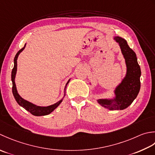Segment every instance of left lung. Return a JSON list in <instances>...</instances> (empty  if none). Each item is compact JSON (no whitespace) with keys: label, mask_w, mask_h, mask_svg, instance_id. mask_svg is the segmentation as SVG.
<instances>
[{"label":"left lung","mask_w":155,"mask_h":155,"mask_svg":"<svg viewBox=\"0 0 155 155\" xmlns=\"http://www.w3.org/2000/svg\"><path fill=\"white\" fill-rule=\"evenodd\" d=\"M114 39L120 47L125 59L127 71L125 78L116 88L115 98L100 99L97 100V102L107 109L119 110L128 108L137 97L140 89L141 71L136 53L130 48L126 41L120 37H115Z\"/></svg>","instance_id":"1"}]
</instances>
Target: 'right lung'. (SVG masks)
<instances>
[{"instance_id":"obj_1","label":"right lung","mask_w":155,"mask_h":155,"mask_svg":"<svg viewBox=\"0 0 155 155\" xmlns=\"http://www.w3.org/2000/svg\"><path fill=\"white\" fill-rule=\"evenodd\" d=\"M25 44L24 47H23L21 49H20L19 51L17 52V54H16L15 59H14V68L12 70V73H11V80L12 82V94H13V96L15 97V100L17 101V102L21 106L23 107L25 110H27L28 112H29L31 114H33L34 116H45V115H48L50 113L52 112L53 110H54L57 107H58L61 102H62V100H61L59 102L57 103L53 104V105L47 106V107H42V106H38L35 105V104L31 103L28 101L24 100L23 98L19 96V94H18L17 90V87H16V85H15V75L16 73H17V58L18 55L20 54V53L23 51V50L25 49ZM69 80L67 82V84L65 85V90L66 89V86L68 84Z\"/></svg>"}]
</instances>
